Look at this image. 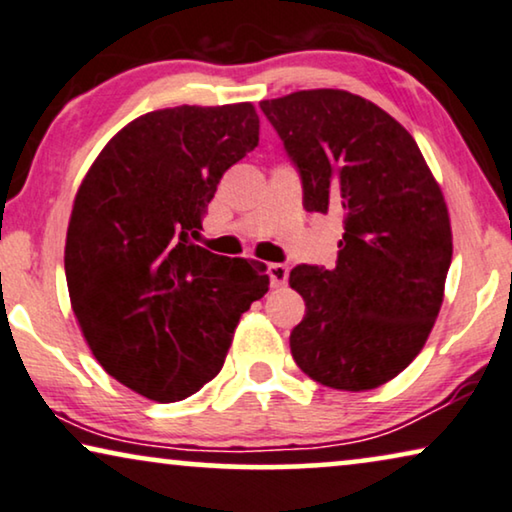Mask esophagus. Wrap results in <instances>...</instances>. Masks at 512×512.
I'll return each instance as SVG.
<instances>
[{
	"instance_id": "34e87169",
	"label": "esophagus",
	"mask_w": 512,
	"mask_h": 512,
	"mask_svg": "<svg viewBox=\"0 0 512 512\" xmlns=\"http://www.w3.org/2000/svg\"><path fill=\"white\" fill-rule=\"evenodd\" d=\"M287 276H290L287 264H280V262L269 264V278H271L273 287H283L287 283Z\"/></svg>"
}]
</instances>
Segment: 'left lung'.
<instances>
[{
    "label": "left lung",
    "mask_w": 512,
    "mask_h": 512,
    "mask_svg": "<svg viewBox=\"0 0 512 512\" xmlns=\"http://www.w3.org/2000/svg\"><path fill=\"white\" fill-rule=\"evenodd\" d=\"M294 162L304 208L343 215L334 269L301 264L306 315L290 334L299 369L334 390L385 385L427 343L452 259L450 215L413 136L345 90L259 102Z\"/></svg>",
    "instance_id": "1"
}]
</instances>
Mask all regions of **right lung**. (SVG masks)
Listing matches in <instances>:
<instances>
[{
    "label": "right lung",
    "mask_w": 512,
    "mask_h": 512,
    "mask_svg": "<svg viewBox=\"0 0 512 512\" xmlns=\"http://www.w3.org/2000/svg\"><path fill=\"white\" fill-rule=\"evenodd\" d=\"M259 141L255 106H176L106 143L71 211L64 271L92 355L171 403L218 376L234 329L269 292L266 266L194 246L225 171Z\"/></svg>",
    "instance_id": "right-lung-1"
}]
</instances>
